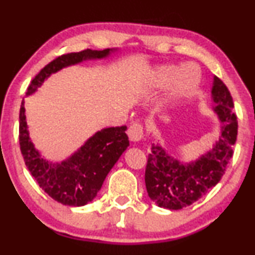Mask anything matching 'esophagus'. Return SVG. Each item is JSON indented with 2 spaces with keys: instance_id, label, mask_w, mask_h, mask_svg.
Wrapping results in <instances>:
<instances>
[{
  "instance_id": "1",
  "label": "esophagus",
  "mask_w": 255,
  "mask_h": 255,
  "mask_svg": "<svg viewBox=\"0 0 255 255\" xmlns=\"http://www.w3.org/2000/svg\"><path fill=\"white\" fill-rule=\"evenodd\" d=\"M128 135L132 141H139L144 137V128L141 124L133 123L128 128Z\"/></svg>"
}]
</instances>
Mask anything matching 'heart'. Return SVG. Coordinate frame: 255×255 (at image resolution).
Segmentation results:
<instances>
[{
    "label": "heart",
    "mask_w": 255,
    "mask_h": 255,
    "mask_svg": "<svg viewBox=\"0 0 255 255\" xmlns=\"http://www.w3.org/2000/svg\"><path fill=\"white\" fill-rule=\"evenodd\" d=\"M187 71L188 68L182 69L175 65L162 66L156 71L154 81L160 86H169L175 83L174 94L176 96L186 95L194 88H196L198 81H200V75L197 73L193 78H188L186 75Z\"/></svg>",
    "instance_id": "b5f03b06"
}]
</instances>
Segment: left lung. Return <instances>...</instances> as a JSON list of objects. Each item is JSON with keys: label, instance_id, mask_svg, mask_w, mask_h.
I'll return each mask as SVG.
<instances>
[{"label": "left lung", "instance_id": "8db88e82", "mask_svg": "<svg viewBox=\"0 0 255 255\" xmlns=\"http://www.w3.org/2000/svg\"><path fill=\"white\" fill-rule=\"evenodd\" d=\"M212 99L214 111L222 122L221 137L214 148L189 163L174 159L159 145H152L145 170L147 194L158 207L179 210L204 196L224 175L233 155L238 133L235 104L228 87L215 76Z\"/></svg>", "mask_w": 255, "mask_h": 255}]
</instances>
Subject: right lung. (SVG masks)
<instances>
[{"label": "right lung", "instance_id": "add662e5", "mask_svg": "<svg viewBox=\"0 0 255 255\" xmlns=\"http://www.w3.org/2000/svg\"><path fill=\"white\" fill-rule=\"evenodd\" d=\"M111 51L110 48L103 51L87 48L55 58L32 79L26 89V95L36 92L52 73L79 64L86 59L106 58ZM125 130V125L103 128L90 137L71 158L60 163H53L45 160L31 142L24 101L20 104L19 146L24 162L41 189L54 201L64 205L81 207L94 200L108 173L128 146Z\"/></svg>", "mask_w": 255, "mask_h": 255}]
</instances>
